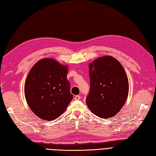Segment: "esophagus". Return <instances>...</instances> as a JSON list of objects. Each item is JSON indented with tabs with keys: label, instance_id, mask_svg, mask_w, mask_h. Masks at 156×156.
Returning <instances> with one entry per match:
<instances>
[{
	"label": "esophagus",
	"instance_id": "1",
	"mask_svg": "<svg viewBox=\"0 0 156 156\" xmlns=\"http://www.w3.org/2000/svg\"><path fill=\"white\" fill-rule=\"evenodd\" d=\"M75 100H79L80 99V95H76L74 98Z\"/></svg>",
	"mask_w": 156,
	"mask_h": 156
}]
</instances>
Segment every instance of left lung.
Here are the masks:
<instances>
[{
  "mask_svg": "<svg viewBox=\"0 0 156 156\" xmlns=\"http://www.w3.org/2000/svg\"><path fill=\"white\" fill-rule=\"evenodd\" d=\"M90 92L86 103L94 114L103 119L114 116L125 105L129 84L124 68L111 56L90 64Z\"/></svg>",
  "mask_w": 156,
  "mask_h": 156,
  "instance_id": "obj_1",
  "label": "left lung"
}]
</instances>
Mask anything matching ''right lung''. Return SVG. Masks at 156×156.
<instances>
[{
    "mask_svg": "<svg viewBox=\"0 0 156 156\" xmlns=\"http://www.w3.org/2000/svg\"><path fill=\"white\" fill-rule=\"evenodd\" d=\"M67 73V66L52 58L41 59L31 69L25 83V98L30 109L41 119H57L72 100Z\"/></svg>",
    "mask_w": 156,
    "mask_h": 156,
    "instance_id": "1",
    "label": "right lung"
}]
</instances>
